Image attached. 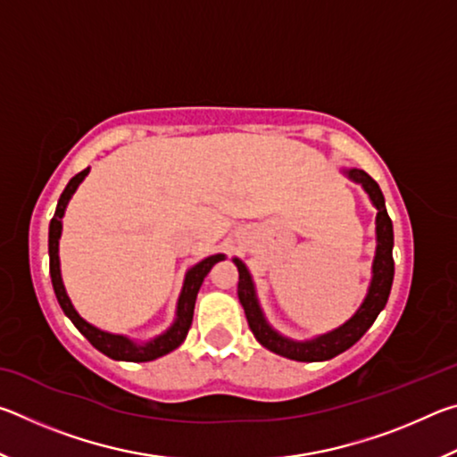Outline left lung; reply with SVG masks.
<instances>
[{"mask_svg":"<svg viewBox=\"0 0 457 457\" xmlns=\"http://www.w3.org/2000/svg\"><path fill=\"white\" fill-rule=\"evenodd\" d=\"M343 173L349 177L351 181L361 183L362 189L369 193V199L373 201V205L377 207V250L373 260V278H370L369 292L365 300H362V304L359 306V311L345 324H340L338 328L327 332V335L314 337L311 340H292L288 337H282L280 332H276L270 327L264 312H262L256 296V286H253V280L250 272H247L245 264L239 258H234V264L237 266L239 272L237 296L239 303L244 306L250 330L253 332V337H256L262 346H266L268 351L280 354V357L286 359L319 362L328 361L332 357H337V354L345 353L346 349H351V346L370 328V324L375 322L378 312H381L386 304V298H389L393 274H395V262H393V223L389 213H386L383 191L373 177L361 171V169H345Z\"/></svg>","mask_w":457,"mask_h":457,"instance_id":"8db88e82","label":"left lung"}]
</instances>
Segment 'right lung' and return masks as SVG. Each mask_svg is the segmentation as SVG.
<instances>
[{"mask_svg":"<svg viewBox=\"0 0 457 457\" xmlns=\"http://www.w3.org/2000/svg\"><path fill=\"white\" fill-rule=\"evenodd\" d=\"M90 169L87 167L84 171L79 175H74L71 181H68L66 189L62 191V195L58 199L56 205V213L50 221V231H48V253H50V276H52V286L54 292H56L58 304L68 319L72 320V324L79 328L84 337L88 338V343L95 346L96 351H100L106 357H111L114 361H129V362H146V361H154L163 354L175 351L179 346L187 332L191 328V320H193V308H195V298L197 292L204 284V278L210 274V270L221 262L223 253H215V256H210L205 260H201L199 264L187 270L183 280V288L179 294V300H177V312H175V320L171 327H169L163 335L154 337L146 343L138 345L135 340H130L125 335H112V332L100 330L96 327H92L90 322H87L82 316L76 312V308L72 306L71 298H68L64 282H62V274H60V258H58V244H60V236H62V218H64L66 205L71 197L74 195V191L79 189V185L84 181V177L88 175Z\"/></svg>","mask_w":457,"mask_h":457,"instance_id":"obj_1","label":"right lung"}]
</instances>
